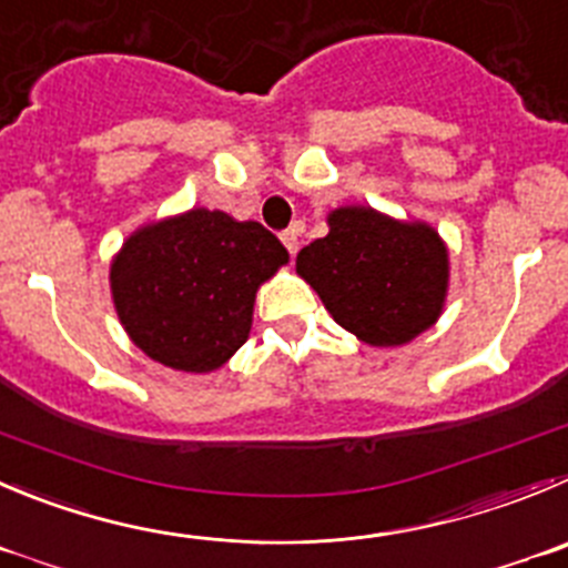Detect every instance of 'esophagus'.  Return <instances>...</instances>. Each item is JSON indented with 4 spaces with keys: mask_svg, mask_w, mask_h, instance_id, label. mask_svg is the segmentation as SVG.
<instances>
[{
    "mask_svg": "<svg viewBox=\"0 0 568 568\" xmlns=\"http://www.w3.org/2000/svg\"><path fill=\"white\" fill-rule=\"evenodd\" d=\"M281 242H284V247L290 251V256H295V253H298V247H301V225L284 231V234H281Z\"/></svg>",
    "mask_w": 568,
    "mask_h": 568,
    "instance_id": "34e87169",
    "label": "esophagus"
}]
</instances>
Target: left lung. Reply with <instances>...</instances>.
Wrapping results in <instances>:
<instances>
[{"label": "left lung", "mask_w": 568, "mask_h": 568, "mask_svg": "<svg viewBox=\"0 0 568 568\" xmlns=\"http://www.w3.org/2000/svg\"><path fill=\"white\" fill-rule=\"evenodd\" d=\"M326 223L295 270L345 332L396 348L435 326L449 295V247L429 223L371 206H339Z\"/></svg>", "instance_id": "left-lung-1"}]
</instances>
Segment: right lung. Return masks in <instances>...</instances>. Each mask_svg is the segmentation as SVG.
<instances>
[{"instance_id":"obj_1","label":"right lung","mask_w":568,"mask_h":568,"mask_svg":"<svg viewBox=\"0 0 568 568\" xmlns=\"http://www.w3.org/2000/svg\"><path fill=\"white\" fill-rule=\"evenodd\" d=\"M287 262V247L253 220L189 209L122 242L108 275L113 310L150 359L212 374L242 348L258 287Z\"/></svg>"}]
</instances>
